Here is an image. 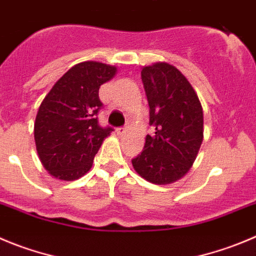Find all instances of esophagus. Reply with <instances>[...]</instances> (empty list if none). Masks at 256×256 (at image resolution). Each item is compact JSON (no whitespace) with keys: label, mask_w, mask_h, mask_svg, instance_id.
I'll return each instance as SVG.
<instances>
[{"label":"esophagus","mask_w":256,"mask_h":256,"mask_svg":"<svg viewBox=\"0 0 256 256\" xmlns=\"http://www.w3.org/2000/svg\"><path fill=\"white\" fill-rule=\"evenodd\" d=\"M116 132H117V135L122 136V135H125L126 132H128V128H116Z\"/></svg>","instance_id":"esophagus-1"}]
</instances>
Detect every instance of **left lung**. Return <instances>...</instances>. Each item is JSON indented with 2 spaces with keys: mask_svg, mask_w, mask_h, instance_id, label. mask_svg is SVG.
Returning <instances> with one entry per match:
<instances>
[{
  "mask_svg": "<svg viewBox=\"0 0 256 256\" xmlns=\"http://www.w3.org/2000/svg\"><path fill=\"white\" fill-rule=\"evenodd\" d=\"M142 80L150 107L152 135L134 158L136 173L154 184L183 178L204 142V110L187 78L168 63L142 66Z\"/></svg>",
  "mask_w": 256,
  "mask_h": 256,
  "instance_id": "1",
  "label": "left lung"
}]
</instances>
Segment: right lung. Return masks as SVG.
Returning a JSON list of instances; mask_svg holds the SVG:
<instances>
[{
    "instance_id": "1",
    "label": "right lung",
    "mask_w": 256,
    "mask_h": 256,
    "mask_svg": "<svg viewBox=\"0 0 256 256\" xmlns=\"http://www.w3.org/2000/svg\"><path fill=\"white\" fill-rule=\"evenodd\" d=\"M116 73V66L100 62L78 63L42 100L34 124L35 145L54 178L76 180L92 168L93 158L114 131L98 125V90Z\"/></svg>"
}]
</instances>
